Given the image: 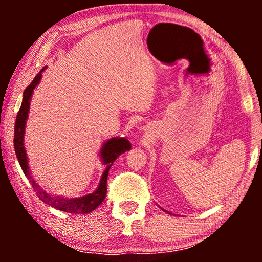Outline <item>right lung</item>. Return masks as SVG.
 <instances>
[{"mask_svg":"<svg viewBox=\"0 0 262 262\" xmlns=\"http://www.w3.org/2000/svg\"><path fill=\"white\" fill-rule=\"evenodd\" d=\"M45 69L46 67L39 71V74L34 77V80L31 82V84L24 92L23 103H21L20 111L16 116L15 128H14V149H15L17 161H19L24 174L30 180L32 187L37 192V194L41 202L55 207L57 210L66 211V212L69 213H89L92 211H94L103 202V199H105L107 193V177H108L110 168L112 167L113 162L119 157V155L131 149V143L124 137H113L103 143L102 148L100 150V160H101L102 164L105 166V171H103L101 179H100L98 188L93 193L80 196V198H64V196L60 195L50 194L45 189H42L37 184V181L32 178L30 166H28L26 149H25L24 144V137L28 112H30V102L32 95H33L35 87L40 82L42 71Z\"/></svg>","mask_w":262,"mask_h":262,"instance_id":"1","label":"right lung"}]
</instances>
